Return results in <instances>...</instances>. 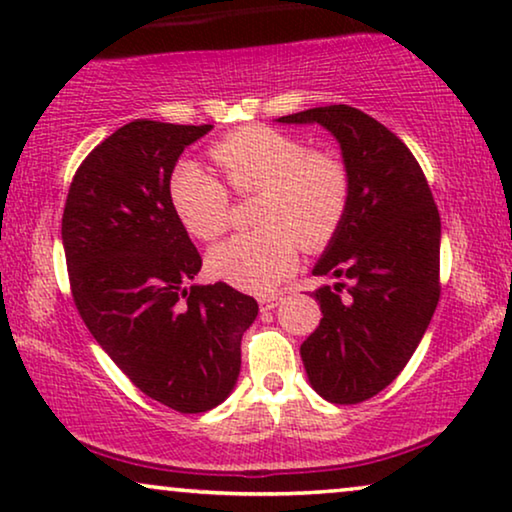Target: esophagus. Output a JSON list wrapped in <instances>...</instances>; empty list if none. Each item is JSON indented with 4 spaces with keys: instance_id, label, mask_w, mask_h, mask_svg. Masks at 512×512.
I'll list each match as a JSON object with an SVG mask.
<instances>
[{
    "instance_id": "34e87169",
    "label": "esophagus",
    "mask_w": 512,
    "mask_h": 512,
    "mask_svg": "<svg viewBox=\"0 0 512 512\" xmlns=\"http://www.w3.org/2000/svg\"><path fill=\"white\" fill-rule=\"evenodd\" d=\"M279 296H263V298H258V305H261V310L265 312V310H272V307H277L279 305Z\"/></svg>"
}]
</instances>
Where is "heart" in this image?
<instances>
[{
	"mask_svg": "<svg viewBox=\"0 0 512 512\" xmlns=\"http://www.w3.org/2000/svg\"><path fill=\"white\" fill-rule=\"evenodd\" d=\"M214 163L237 193H256L258 230L209 251L214 277L249 293H268L296 268L298 249H319L338 233L352 198V174L331 151H310L303 139L268 125L230 132L212 146ZM170 202L193 237L212 242L230 223L226 184L193 160L170 177Z\"/></svg>",
	"mask_w": 512,
	"mask_h": 512,
	"instance_id": "1",
	"label": "heart"
}]
</instances>
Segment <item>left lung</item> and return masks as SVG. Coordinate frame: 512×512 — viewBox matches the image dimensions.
<instances>
[{"label":"left lung","mask_w":512,"mask_h":512,"mask_svg":"<svg viewBox=\"0 0 512 512\" xmlns=\"http://www.w3.org/2000/svg\"><path fill=\"white\" fill-rule=\"evenodd\" d=\"M277 121L324 125L352 174L345 221L312 270L342 282L314 291L324 319L300 356L321 398L368 401L396 380L436 312L438 207L408 146L373 116L331 104Z\"/></svg>","instance_id":"left-lung-1"}]
</instances>
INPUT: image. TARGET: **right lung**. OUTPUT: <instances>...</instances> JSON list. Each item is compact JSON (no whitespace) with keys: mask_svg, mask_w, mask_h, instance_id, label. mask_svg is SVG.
Instances as JSON below:
<instances>
[{"mask_svg":"<svg viewBox=\"0 0 512 512\" xmlns=\"http://www.w3.org/2000/svg\"><path fill=\"white\" fill-rule=\"evenodd\" d=\"M212 125L137 118L76 170L62 214L69 284L83 324L139 391L195 415L233 391L258 303L233 286H186L202 268L170 202L186 146Z\"/></svg>","mask_w":512,"mask_h":512,"instance_id":"1","label":"right lung"}]
</instances>
